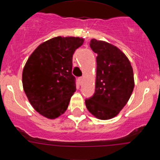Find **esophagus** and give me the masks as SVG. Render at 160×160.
<instances>
[{
  "instance_id": "esophagus-1",
  "label": "esophagus",
  "mask_w": 160,
  "mask_h": 160,
  "mask_svg": "<svg viewBox=\"0 0 160 160\" xmlns=\"http://www.w3.org/2000/svg\"><path fill=\"white\" fill-rule=\"evenodd\" d=\"M83 77H79V78H78V82H79V83H80V84H82V83H83Z\"/></svg>"
}]
</instances>
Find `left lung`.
Here are the masks:
<instances>
[{
    "label": "left lung",
    "instance_id": "1",
    "mask_svg": "<svg viewBox=\"0 0 160 160\" xmlns=\"http://www.w3.org/2000/svg\"><path fill=\"white\" fill-rule=\"evenodd\" d=\"M97 56L95 93L85 101L88 110L97 118L108 120L119 114L133 91L135 81L129 59L117 46L107 42L90 40Z\"/></svg>",
    "mask_w": 160,
    "mask_h": 160
}]
</instances>
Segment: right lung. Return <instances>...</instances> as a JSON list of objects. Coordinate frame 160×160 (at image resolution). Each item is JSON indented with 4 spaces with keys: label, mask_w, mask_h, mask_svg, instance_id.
<instances>
[{
    "label": "right lung",
    "mask_w": 160,
    "mask_h": 160,
    "mask_svg": "<svg viewBox=\"0 0 160 160\" xmlns=\"http://www.w3.org/2000/svg\"><path fill=\"white\" fill-rule=\"evenodd\" d=\"M80 37H55L40 44L28 57L22 85L37 112L49 119L64 114L76 91L72 55L83 45Z\"/></svg>",
    "instance_id": "1"
}]
</instances>
